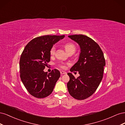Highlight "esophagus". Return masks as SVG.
Instances as JSON below:
<instances>
[{
  "mask_svg": "<svg viewBox=\"0 0 125 125\" xmlns=\"http://www.w3.org/2000/svg\"><path fill=\"white\" fill-rule=\"evenodd\" d=\"M60 73H61V74H66V73L63 71H60Z\"/></svg>",
  "mask_w": 125,
  "mask_h": 125,
  "instance_id": "34e87169",
  "label": "esophagus"
}]
</instances>
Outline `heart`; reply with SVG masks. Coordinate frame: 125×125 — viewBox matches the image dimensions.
<instances>
[{"label": "heart", "mask_w": 125, "mask_h": 125, "mask_svg": "<svg viewBox=\"0 0 125 125\" xmlns=\"http://www.w3.org/2000/svg\"><path fill=\"white\" fill-rule=\"evenodd\" d=\"M65 48L68 52L71 51H75V45L73 43H67L65 44ZM55 50H56L55 46H52L51 48L50 51V54L51 55H53L55 52ZM59 66L61 67L62 68H63V69L66 68V67L65 64L63 63H60L59 65Z\"/></svg>", "instance_id": "b5f03b06"}]
</instances>
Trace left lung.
<instances>
[{
  "instance_id": "8db88e82",
  "label": "left lung",
  "mask_w": 125,
  "mask_h": 125,
  "mask_svg": "<svg viewBox=\"0 0 125 125\" xmlns=\"http://www.w3.org/2000/svg\"><path fill=\"white\" fill-rule=\"evenodd\" d=\"M68 37L80 45L81 52L78 61L70 69L71 72L78 71L80 76L75 78L71 73H68L70 80L67 88L74 99L84 100L91 96L100 85L105 60L99 44L90 37L82 34Z\"/></svg>"
}]
</instances>
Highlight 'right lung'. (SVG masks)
I'll return each mask as SVG.
<instances>
[{"instance_id": "right-lung-1", "label": "right lung", "mask_w": 125, "mask_h": 125, "mask_svg": "<svg viewBox=\"0 0 125 125\" xmlns=\"http://www.w3.org/2000/svg\"><path fill=\"white\" fill-rule=\"evenodd\" d=\"M63 35H44L33 39L26 45L20 59V78L29 93L39 99L50 95L60 77L58 70L44 71L50 62V50Z\"/></svg>"}]
</instances>
